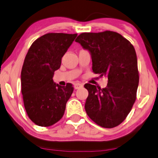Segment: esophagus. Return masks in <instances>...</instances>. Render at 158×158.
I'll use <instances>...</instances> for the list:
<instances>
[{
	"label": "esophagus",
	"mask_w": 158,
	"mask_h": 158,
	"mask_svg": "<svg viewBox=\"0 0 158 158\" xmlns=\"http://www.w3.org/2000/svg\"><path fill=\"white\" fill-rule=\"evenodd\" d=\"M83 86V84H81V83H76V84H74V89H80V88H81Z\"/></svg>",
	"instance_id": "esophagus-1"
}]
</instances>
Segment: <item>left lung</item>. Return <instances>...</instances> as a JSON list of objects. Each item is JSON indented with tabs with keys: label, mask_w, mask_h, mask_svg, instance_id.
<instances>
[{
	"label": "left lung",
	"mask_w": 158,
	"mask_h": 158,
	"mask_svg": "<svg viewBox=\"0 0 158 158\" xmlns=\"http://www.w3.org/2000/svg\"><path fill=\"white\" fill-rule=\"evenodd\" d=\"M90 53L93 71L108 77L106 88L86 84L89 92L85 110L91 120L105 128L121 123L136 98L139 72L135 49L114 31L82 33L75 40Z\"/></svg>",
	"instance_id": "8db88e82"
}]
</instances>
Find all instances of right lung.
Segmentation results:
<instances>
[{
	"label": "right lung",
	"instance_id": "obj_1",
	"mask_svg": "<svg viewBox=\"0 0 158 158\" xmlns=\"http://www.w3.org/2000/svg\"><path fill=\"white\" fill-rule=\"evenodd\" d=\"M77 35L46 34L32 44L25 56L21 72L23 102L28 116L38 126H52L63 116L74 88L72 84L59 86L52 77Z\"/></svg>",
	"mask_w": 158,
	"mask_h": 158
}]
</instances>
